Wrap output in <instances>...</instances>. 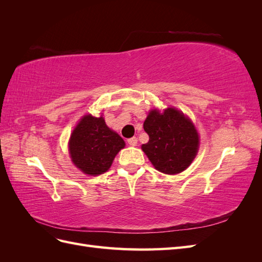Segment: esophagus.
<instances>
[{"instance_id": "esophagus-1", "label": "esophagus", "mask_w": 262, "mask_h": 262, "mask_svg": "<svg viewBox=\"0 0 262 262\" xmlns=\"http://www.w3.org/2000/svg\"><path fill=\"white\" fill-rule=\"evenodd\" d=\"M128 144L131 145V146H136L138 144V139L136 137L128 139Z\"/></svg>"}]
</instances>
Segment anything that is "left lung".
Returning <instances> with one entry per match:
<instances>
[{
	"mask_svg": "<svg viewBox=\"0 0 262 262\" xmlns=\"http://www.w3.org/2000/svg\"><path fill=\"white\" fill-rule=\"evenodd\" d=\"M143 128L149 140L141 147L155 169L176 175L189 167L199 149V134L187 116L172 107L163 113L152 109Z\"/></svg>",
	"mask_w": 262,
	"mask_h": 262,
	"instance_id": "left-lung-1",
	"label": "left lung"
}]
</instances>
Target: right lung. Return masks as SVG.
Instances as JSON below:
<instances>
[{
  "mask_svg": "<svg viewBox=\"0 0 262 262\" xmlns=\"http://www.w3.org/2000/svg\"><path fill=\"white\" fill-rule=\"evenodd\" d=\"M124 145L123 139L108 128L104 118L86 115L71 134L69 150L78 169L86 175L97 176L110 168Z\"/></svg>",
  "mask_w": 262,
  "mask_h": 262,
  "instance_id": "1",
  "label": "right lung"
}]
</instances>
